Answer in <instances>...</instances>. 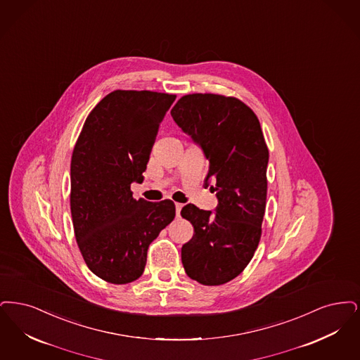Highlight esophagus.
<instances>
[{"label":"esophagus","instance_id":"1","mask_svg":"<svg viewBox=\"0 0 360 360\" xmlns=\"http://www.w3.org/2000/svg\"><path fill=\"white\" fill-rule=\"evenodd\" d=\"M181 208H183V204L176 203V217H177V218H180V211H181Z\"/></svg>","mask_w":360,"mask_h":360}]
</instances>
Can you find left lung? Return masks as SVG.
<instances>
[{
	"instance_id": "obj_1",
	"label": "left lung",
	"mask_w": 360,
	"mask_h": 360,
	"mask_svg": "<svg viewBox=\"0 0 360 360\" xmlns=\"http://www.w3.org/2000/svg\"><path fill=\"white\" fill-rule=\"evenodd\" d=\"M173 121L208 160L205 184L215 181V212L187 204L181 217L195 234L181 248L188 277L221 285L239 276L258 248L265 215L269 150L252 110L236 98L217 94L181 96Z\"/></svg>"
}]
</instances>
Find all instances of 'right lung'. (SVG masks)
<instances>
[{
  "mask_svg": "<svg viewBox=\"0 0 360 360\" xmlns=\"http://www.w3.org/2000/svg\"><path fill=\"white\" fill-rule=\"evenodd\" d=\"M176 95L117 90L86 118L71 158V215L89 269L122 285L143 273L149 245L176 215L172 200L133 199Z\"/></svg>",
  "mask_w": 360,
  "mask_h": 360,
  "instance_id": "add662e5",
  "label": "right lung"
}]
</instances>
